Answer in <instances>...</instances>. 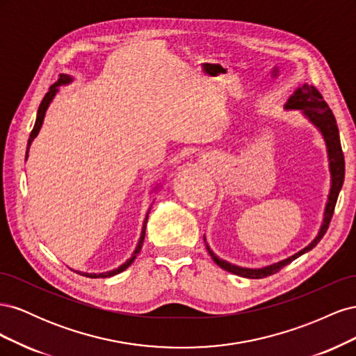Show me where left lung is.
Wrapping results in <instances>:
<instances>
[{"label": "left lung", "mask_w": 356, "mask_h": 356, "mask_svg": "<svg viewBox=\"0 0 356 356\" xmlns=\"http://www.w3.org/2000/svg\"><path fill=\"white\" fill-rule=\"evenodd\" d=\"M284 108L285 110H300L307 118V120L318 129L321 135L324 136V141L327 145V153H328L330 174H331V187H330V193H328V200H327L325 209H324V220H322L321 229L316 234V238L312 241L307 246H305L303 250L296 252L294 255H291V257L285 258V260H281L277 263L260 267V268L241 267V266H236V264H232L229 261L222 260V258L213 254V251L207 243V238L203 236L204 243H207V250L215 263H217L221 268H224V270H227L233 275L242 276V277H248V279H263V277H267L270 275H275L281 270L282 267H285L291 261H294L296 258H298L300 255H303V254L309 252L310 250H314V248L318 245V242L324 238L325 232L328 230V225H330L331 217L334 213V208H336L339 193L341 190L343 181H344V156L341 152L337 122H336V118H334V114L330 110V106L327 105L324 98H322V95L316 90V88H314V86H309L306 83L303 86H300V88L289 96V99L286 101Z\"/></svg>", "instance_id": "left-lung-1"}]
</instances>
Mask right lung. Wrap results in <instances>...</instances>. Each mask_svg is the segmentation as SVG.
I'll return each instance as SVG.
<instances>
[{"label":"right lung","instance_id":"1","mask_svg":"<svg viewBox=\"0 0 356 356\" xmlns=\"http://www.w3.org/2000/svg\"><path fill=\"white\" fill-rule=\"evenodd\" d=\"M71 81H72V77H70L68 74H60V79H59L55 84H51V86H50L49 92L46 93L44 98H42V101H41V104H40V106H38L37 120H35L34 129H32V132H31L29 139H28V147H26V156H25V160L28 159V152H29V147H31L32 141H34L35 136L38 135L40 129H41V126H42V122H44V115H46V111H47V108H49L50 102L53 101V98H55L56 93L59 92V88H60V86H63V84H70ZM156 190H159V186L154 188V191H156ZM149 209H152V208H149ZM149 209H148V212H147V215H145V220H144V224H143L141 238H139V242H138V245H136V248H135V251H134L132 257L129 258V260H127L126 263H123L122 266H118L117 268H113V270H110V272H105V273H83V272H77V273H80V275H83V276H86V277H111V276H114V275H118L120 272L126 270V268L134 263V260L136 258V255L139 254V251H141V248H143L144 238H145V229H147V221H148V213H149Z\"/></svg>","mask_w":356,"mask_h":356}]
</instances>
